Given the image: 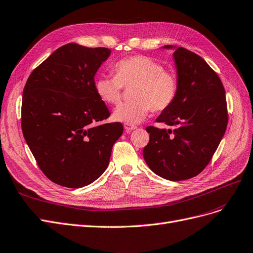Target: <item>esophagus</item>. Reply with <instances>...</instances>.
Listing matches in <instances>:
<instances>
[{"label":"esophagus","mask_w":253,"mask_h":253,"mask_svg":"<svg viewBox=\"0 0 253 253\" xmlns=\"http://www.w3.org/2000/svg\"><path fill=\"white\" fill-rule=\"evenodd\" d=\"M124 128L127 130V131H131V130L136 129V126L134 124H129V123H125L124 124Z\"/></svg>","instance_id":"34e87169"}]
</instances>
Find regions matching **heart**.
I'll return each instance as SVG.
<instances>
[{"instance_id":"obj_1","label":"heart","mask_w":253,"mask_h":253,"mask_svg":"<svg viewBox=\"0 0 253 253\" xmlns=\"http://www.w3.org/2000/svg\"><path fill=\"white\" fill-rule=\"evenodd\" d=\"M113 76H102L94 81V89L100 99L109 105H118L123 88L132 87V101L122 104L115 110L118 122L136 124L150 110L162 112L173 104L177 94V79L172 72L146 55H133L117 62Z\"/></svg>"}]
</instances>
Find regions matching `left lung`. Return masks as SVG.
<instances>
[{
	"label": "left lung",
	"mask_w": 253,
	"mask_h": 253,
	"mask_svg": "<svg viewBox=\"0 0 253 253\" xmlns=\"http://www.w3.org/2000/svg\"><path fill=\"white\" fill-rule=\"evenodd\" d=\"M173 56L177 94L157 119L171 128H146L150 134L143 157L154 173L183 181L209 164L226 131L228 111L222 81L205 60L183 47L176 48Z\"/></svg>",
	"instance_id": "obj_1"
}]
</instances>
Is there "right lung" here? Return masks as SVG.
<instances>
[{
    "label": "right lung",
    "mask_w": 253,
    "mask_h": 253,
    "mask_svg": "<svg viewBox=\"0 0 253 253\" xmlns=\"http://www.w3.org/2000/svg\"><path fill=\"white\" fill-rule=\"evenodd\" d=\"M110 50L69 43L30 73L23 90V135L42 172L55 184L81 188L109 164L123 133L96 94L94 76Z\"/></svg>",
    "instance_id": "right-lung-1"
}]
</instances>
